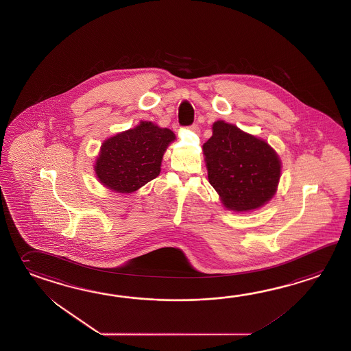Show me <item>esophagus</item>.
<instances>
[{"instance_id": "1", "label": "esophagus", "mask_w": 351, "mask_h": 351, "mask_svg": "<svg viewBox=\"0 0 351 351\" xmlns=\"http://www.w3.org/2000/svg\"><path fill=\"white\" fill-rule=\"evenodd\" d=\"M189 128H191L193 132H199V127H198V124H192Z\"/></svg>"}]
</instances>
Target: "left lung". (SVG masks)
Here are the masks:
<instances>
[{
	"instance_id": "1",
	"label": "left lung",
	"mask_w": 351,
	"mask_h": 351,
	"mask_svg": "<svg viewBox=\"0 0 351 351\" xmlns=\"http://www.w3.org/2000/svg\"><path fill=\"white\" fill-rule=\"evenodd\" d=\"M203 153L209 183L228 209L247 212L273 198L282 162L265 141L217 121Z\"/></svg>"
}]
</instances>
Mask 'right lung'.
Here are the masks:
<instances>
[{
	"mask_svg": "<svg viewBox=\"0 0 351 351\" xmlns=\"http://www.w3.org/2000/svg\"><path fill=\"white\" fill-rule=\"evenodd\" d=\"M174 139L171 130L152 122L106 139L95 165L97 178L113 192H136L158 177L163 154Z\"/></svg>",
	"mask_w": 351,
	"mask_h": 351,
	"instance_id": "obj_1",
	"label": "right lung"
}]
</instances>
